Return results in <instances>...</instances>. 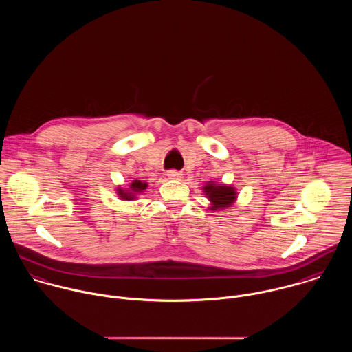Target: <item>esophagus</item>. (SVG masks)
Wrapping results in <instances>:
<instances>
[{"mask_svg": "<svg viewBox=\"0 0 352 352\" xmlns=\"http://www.w3.org/2000/svg\"><path fill=\"white\" fill-rule=\"evenodd\" d=\"M166 175L169 176V179H173V180H182V177H183V173L177 172V170H169Z\"/></svg>", "mask_w": 352, "mask_h": 352, "instance_id": "obj_1", "label": "esophagus"}]
</instances>
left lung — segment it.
I'll return each mask as SVG.
<instances>
[{
    "mask_svg": "<svg viewBox=\"0 0 352 352\" xmlns=\"http://www.w3.org/2000/svg\"><path fill=\"white\" fill-rule=\"evenodd\" d=\"M203 192L211 203V210H223L230 207L237 199V192L233 186L217 184L214 182H208L203 187Z\"/></svg>",
    "mask_w": 352,
    "mask_h": 352,
    "instance_id": "left-lung-1",
    "label": "left lung"
}]
</instances>
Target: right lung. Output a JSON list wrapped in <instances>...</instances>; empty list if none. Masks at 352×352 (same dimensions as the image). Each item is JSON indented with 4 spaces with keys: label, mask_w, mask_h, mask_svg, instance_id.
<instances>
[{
    "label": "right lung",
    "mask_w": 352,
    "mask_h": 352,
    "mask_svg": "<svg viewBox=\"0 0 352 352\" xmlns=\"http://www.w3.org/2000/svg\"><path fill=\"white\" fill-rule=\"evenodd\" d=\"M146 187H148V184L145 182L133 180V183H130L129 187L124 190L122 187H118L116 192L122 201H135L137 195L142 194L146 190Z\"/></svg>",
    "instance_id": "add662e5"
}]
</instances>
